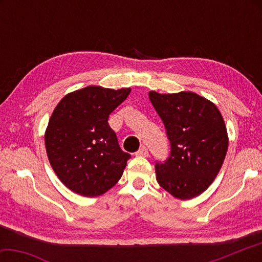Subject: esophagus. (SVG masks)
<instances>
[{
    "label": "esophagus",
    "mask_w": 262,
    "mask_h": 262,
    "mask_svg": "<svg viewBox=\"0 0 262 262\" xmlns=\"http://www.w3.org/2000/svg\"><path fill=\"white\" fill-rule=\"evenodd\" d=\"M135 155H136V156H140V157H148V155H149L148 149L145 147H141L139 151H137Z\"/></svg>",
    "instance_id": "esophagus-1"
}]
</instances>
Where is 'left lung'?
I'll use <instances>...</instances> for the list:
<instances>
[{
	"instance_id": "obj_1",
	"label": "left lung",
	"mask_w": 262,
	"mask_h": 262,
	"mask_svg": "<svg viewBox=\"0 0 262 262\" xmlns=\"http://www.w3.org/2000/svg\"><path fill=\"white\" fill-rule=\"evenodd\" d=\"M149 99L171 143L170 157L155 166L158 184L179 200L198 196L215 180L228 151L223 117L212 101L192 91H150Z\"/></svg>"
}]
</instances>
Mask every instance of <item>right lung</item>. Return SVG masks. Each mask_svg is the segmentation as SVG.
<instances>
[{
	"label": "right lung",
	"instance_id": "1",
	"mask_svg": "<svg viewBox=\"0 0 262 262\" xmlns=\"http://www.w3.org/2000/svg\"><path fill=\"white\" fill-rule=\"evenodd\" d=\"M89 85L62 98L48 121V161L66 187L82 196L104 194L120 180L130 155L119 147L108 117L130 94Z\"/></svg>",
	"mask_w": 262,
	"mask_h": 262
}]
</instances>
